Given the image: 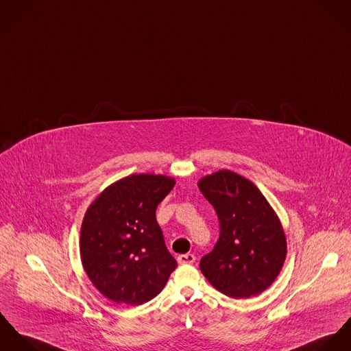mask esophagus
Returning a JSON list of instances; mask_svg holds the SVG:
<instances>
[{"label": "esophagus", "mask_w": 351, "mask_h": 351, "mask_svg": "<svg viewBox=\"0 0 351 351\" xmlns=\"http://www.w3.org/2000/svg\"><path fill=\"white\" fill-rule=\"evenodd\" d=\"M178 263H179V264H194L195 256L194 254H190V253H187V254H180V256L178 257Z\"/></svg>", "instance_id": "34e87169"}]
</instances>
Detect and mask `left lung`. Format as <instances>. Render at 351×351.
<instances>
[{
	"label": "left lung",
	"mask_w": 351,
	"mask_h": 351,
	"mask_svg": "<svg viewBox=\"0 0 351 351\" xmlns=\"http://www.w3.org/2000/svg\"><path fill=\"white\" fill-rule=\"evenodd\" d=\"M197 187L219 219V239L202 257L200 271L229 298L260 295L276 280L287 256L277 214L250 180L229 169L202 178Z\"/></svg>",
	"instance_id": "obj_1"
}]
</instances>
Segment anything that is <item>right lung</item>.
<instances>
[{"label":"right lung","instance_id":"1","mask_svg":"<svg viewBox=\"0 0 351 351\" xmlns=\"http://www.w3.org/2000/svg\"><path fill=\"white\" fill-rule=\"evenodd\" d=\"M175 179L134 173L105 189L87 208L80 258L94 287L118 304L140 306L157 296L178 267L156 221L158 203Z\"/></svg>","mask_w":351,"mask_h":351}]
</instances>
